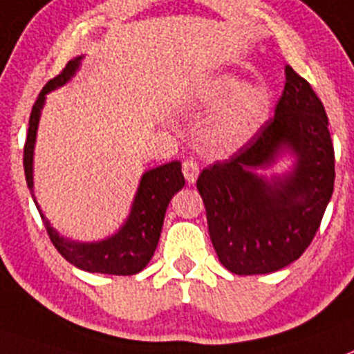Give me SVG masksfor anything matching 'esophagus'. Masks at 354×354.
<instances>
[{"label": "esophagus", "mask_w": 354, "mask_h": 354, "mask_svg": "<svg viewBox=\"0 0 354 354\" xmlns=\"http://www.w3.org/2000/svg\"><path fill=\"white\" fill-rule=\"evenodd\" d=\"M181 169H183V174L189 183H196L197 176H199V164H197L194 158H187V160L183 162V167H181Z\"/></svg>", "instance_id": "1"}]
</instances>
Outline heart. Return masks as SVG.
I'll list each match as a JSON object with an SVG mask.
<instances>
[{
  "mask_svg": "<svg viewBox=\"0 0 354 354\" xmlns=\"http://www.w3.org/2000/svg\"><path fill=\"white\" fill-rule=\"evenodd\" d=\"M196 104L216 111L209 123V148L232 153L252 141L272 116V93L264 84H241L236 75H216L197 88Z\"/></svg>",
  "mask_w": 354,
  "mask_h": 354,
  "instance_id": "b5f03b06",
  "label": "heart"
}]
</instances>
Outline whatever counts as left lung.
<instances>
[{
	"label": "left lung",
	"instance_id": "left-lung-1",
	"mask_svg": "<svg viewBox=\"0 0 354 354\" xmlns=\"http://www.w3.org/2000/svg\"><path fill=\"white\" fill-rule=\"evenodd\" d=\"M286 151L297 158L291 174L255 173ZM333 181L335 155L323 102L288 65L275 116L229 160L197 178L221 263L236 275H261L298 259L319 229Z\"/></svg>",
	"mask_w": 354,
	"mask_h": 354
}]
</instances>
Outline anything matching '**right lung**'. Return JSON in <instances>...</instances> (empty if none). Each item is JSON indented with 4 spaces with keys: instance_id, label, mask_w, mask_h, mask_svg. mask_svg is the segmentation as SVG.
<instances>
[{
    "instance_id": "right-lung-1",
    "label": "right lung",
    "mask_w": 354,
    "mask_h": 354,
    "mask_svg": "<svg viewBox=\"0 0 354 354\" xmlns=\"http://www.w3.org/2000/svg\"><path fill=\"white\" fill-rule=\"evenodd\" d=\"M82 58L84 56L70 59L62 74L50 79L44 86V90L40 91L33 109H31L30 129H28L26 145H24V174H26L28 189L33 196L38 212H40V206L33 194V149L35 141H37L40 113L46 104V95L59 86L66 84L74 77L81 66ZM183 185L185 178L181 174V164L178 160L146 171L139 181L138 194L133 197L132 209H130L125 224L120 227V231L114 232L113 236L93 241V243H82V241L59 236V232L49 224L42 212H40V216L46 224L47 234H49L53 245L58 248V252L70 264L91 273L136 275L153 257L158 238H160L162 224H164L165 209L169 206L174 194L183 189Z\"/></svg>"
}]
</instances>
